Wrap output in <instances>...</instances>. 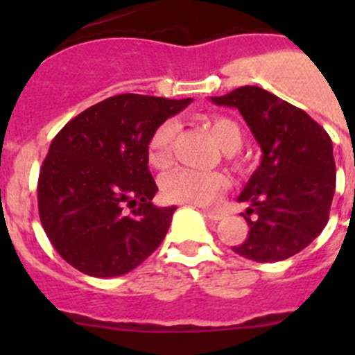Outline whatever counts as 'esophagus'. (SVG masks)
Listing matches in <instances>:
<instances>
[{
  "label": "esophagus",
  "mask_w": 355,
  "mask_h": 355,
  "mask_svg": "<svg viewBox=\"0 0 355 355\" xmlns=\"http://www.w3.org/2000/svg\"><path fill=\"white\" fill-rule=\"evenodd\" d=\"M202 213L206 214V216L209 218V220H213V221H218V220H221V218L225 216V213H223V211H220V209H204Z\"/></svg>",
  "instance_id": "obj_1"
}]
</instances>
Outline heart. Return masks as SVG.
Returning a JSON list of instances; mask_svg holds the SVG:
<instances>
[{
	"label": "heart",
	"instance_id": "b5f03b06",
	"mask_svg": "<svg viewBox=\"0 0 355 355\" xmlns=\"http://www.w3.org/2000/svg\"><path fill=\"white\" fill-rule=\"evenodd\" d=\"M177 121L166 120L153 132L148 141V161L155 168H166L173 156V141L177 135ZM209 130L214 141L223 151L235 153L241 149L244 135L241 127L234 120L225 116H214L209 121ZM228 178L220 171H199V170H177L168 173L161 182L164 198L173 202L185 204H207L216 202L221 192L227 191Z\"/></svg>",
	"mask_w": 355,
	"mask_h": 355
}]
</instances>
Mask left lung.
I'll use <instances>...</instances> for the list:
<instances>
[{
  "label": "left lung",
  "instance_id": "8db88e82",
  "mask_svg": "<svg viewBox=\"0 0 355 355\" xmlns=\"http://www.w3.org/2000/svg\"><path fill=\"white\" fill-rule=\"evenodd\" d=\"M237 108L263 156L239 202H249V237L234 252L257 263H277L306 249L327 227L336 171L330 135L309 114L278 96L244 85L211 98Z\"/></svg>",
  "mask_w": 355,
  "mask_h": 355
}]
</instances>
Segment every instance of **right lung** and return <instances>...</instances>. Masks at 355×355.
Here are the masks:
<instances>
[{
  "mask_svg": "<svg viewBox=\"0 0 355 355\" xmlns=\"http://www.w3.org/2000/svg\"><path fill=\"white\" fill-rule=\"evenodd\" d=\"M191 103L113 96L82 111L53 139L39 173V218L75 270L121 277L163 242L177 207L151 202L157 187L146 149L153 132Z\"/></svg>",
  "mask_w": 355,
  "mask_h": 355,
  "instance_id": "right-lung-1",
  "label": "right lung"
}]
</instances>
